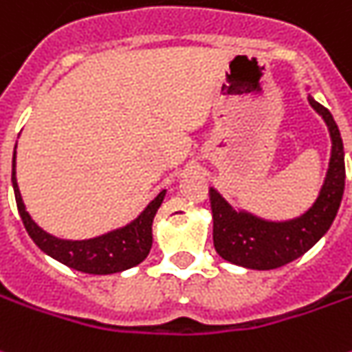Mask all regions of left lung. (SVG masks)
I'll return each mask as SVG.
<instances>
[{
	"instance_id": "8db88e82",
	"label": "left lung",
	"mask_w": 352,
	"mask_h": 352,
	"mask_svg": "<svg viewBox=\"0 0 352 352\" xmlns=\"http://www.w3.org/2000/svg\"><path fill=\"white\" fill-rule=\"evenodd\" d=\"M308 90V86H307ZM308 104L324 119L331 138V154L324 185L314 204L305 214L272 221L246 210H235L216 188H210V204L214 217V246L219 256L248 270H276L300 258L326 235L341 206L345 190V150L333 116L314 96Z\"/></svg>"
}]
</instances>
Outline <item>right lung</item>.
Returning a JSON list of instances; mask_svg holds the SVG:
<instances>
[{
  "label": "right lung",
  "mask_w": 352,
  "mask_h": 352,
  "mask_svg": "<svg viewBox=\"0 0 352 352\" xmlns=\"http://www.w3.org/2000/svg\"><path fill=\"white\" fill-rule=\"evenodd\" d=\"M11 183H13V190H15L16 208H19L21 219L36 246L57 262L73 267L76 272L94 274V276L125 272L129 267L140 264L148 256V252L152 248V221H154L157 208L162 206L167 192V190H162L126 226L111 229L104 235L92 236V239L71 241V239H59V236L44 231L26 212L23 196L19 190V183H16V144L15 152H13Z\"/></svg>",
  "instance_id": "1"
}]
</instances>
